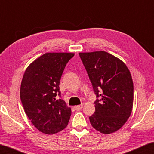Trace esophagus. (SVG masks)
<instances>
[{
	"label": "esophagus",
	"mask_w": 154,
	"mask_h": 154,
	"mask_svg": "<svg viewBox=\"0 0 154 154\" xmlns=\"http://www.w3.org/2000/svg\"><path fill=\"white\" fill-rule=\"evenodd\" d=\"M82 108H83V104H80V105H78V106H74V109L76 111H80L81 109H82Z\"/></svg>",
	"instance_id": "34e87169"
}]
</instances>
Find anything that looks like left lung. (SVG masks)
I'll use <instances>...</instances> for the list:
<instances>
[{
  "instance_id": "8db88e82",
  "label": "left lung",
  "mask_w": 154,
  "mask_h": 154,
  "mask_svg": "<svg viewBox=\"0 0 154 154\" xmlns=\"http://www.w3.org/2000/svg\"><path fill=\"white\" fill-rule=\"evenodd\" d=\"M79 56L97 97L90 123L103 134L117 131L127 121L133 106L134 87L129 69L104 51L81 52Z\"/></svg>"
}]
</instances>
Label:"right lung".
<instances>
[{"label":"right lung","instance_id":"obj_1","mask_svg":"<svg viewBox=\"0 0 154 154\" xmlns=\"http://www.w3.org/2000/svg\"><path fill=\"white\" fill-rule=\"evenodd\" d=\"M73 53H45L28 66L20 88L24 111L39 131L52 134L68 125L71 114L61 97L60 82L65 66Z\"/></svg>","mask_w":154,"mask_h":154}]
</instances>
